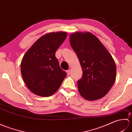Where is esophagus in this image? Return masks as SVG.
<instances>
[{"mask_svg": "<svg viewBox=\"0 0 132 132\" xmlns=\"http://www.w3.org/2000/svg\"><path fill=\"white\" fill-rule=\"evenodd\" d=\"M66 72H67V73H68V74H70V69H69L68 70H67Z\"/></svg>", "mask_w": 132, "mask_h": 132, "instance_id": "obj_1", "label": "esophagus"}]
</instances>
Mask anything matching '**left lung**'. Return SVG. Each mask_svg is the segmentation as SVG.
I'll return each mask as SVG.
<instances>
[{
  "label": "left lung",
  "instance_id": "8db88e82",
  "mask_svg": "<svg viewBox=\"0 0 132 132\" xmlns=\"http://www.w3.org/2000/svg\"><path fill=\"white\" fill-rule=\"evenodd\" d=\"M83 71L78 80L81 96L88 100L104 97L115 82L116 66L108 50L96 36L89 32H76L70 36Z\"/></svg>",
  "mask_w": 132,
  "mask_h": 132
}]
</instances>
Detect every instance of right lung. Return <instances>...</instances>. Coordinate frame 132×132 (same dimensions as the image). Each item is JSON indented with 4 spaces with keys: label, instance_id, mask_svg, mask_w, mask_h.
I'll list each match as a JSON object with an SVG mask.
<instances>
[{
    "label": "right lung",
    "instance_id": "add662e5",
    "mask_svg": "<svg viewBox=\"0 0 132 132\" xmlns=\"http://www.w3.org/2000/svg\"><path fill=\"white\" fill-rule=\"evenodd\" d=\"M67 37V33L52 32L36 41L21 62V72L27 87L40 96H49L60 88L67 74L62 70L55 52Z\"/></svg>",
    "mask_w": 132,
    "mask_h": 132
}]
</instances>
